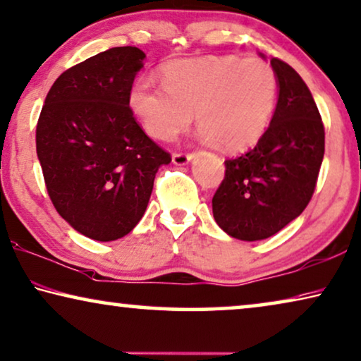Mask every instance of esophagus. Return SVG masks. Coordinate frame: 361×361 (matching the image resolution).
<instances>
[{"instance_id": "1", "label": "esophagus", "mask_w": 361, "mask_h": 361, "mask_svg": "<svg viewBox=\"0 0 361 361\" xmlns=\"http://www.w3.org/2000/svg\"><path fill=\"white\" fill-rule=\"evenodd\" d=\"M192 157H194V154H190V152H175L171 159H173L175 165H186Z\"/></svg>"}]
</instances>
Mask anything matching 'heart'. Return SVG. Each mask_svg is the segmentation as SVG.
<instances>
[{
	"mask_svg": "<svg viewBox=\"0 0 361 361\" xmlns=\"http://www.w3.org/2000/svg\"><path fill=\"white\" fill-rule=\"evenodd\" d=\"M164 85L140 78L130 90L131 112L152 138L169 141L192 122L223 149L252 146L265 133L278 96V77L267 61L238 56L176 59L162 71Z\"/></svg>",
	"mask_w": 361,
	"mask_h": 361,
	"instance_id": "1",
	"label": "heart"
}]
</instances>
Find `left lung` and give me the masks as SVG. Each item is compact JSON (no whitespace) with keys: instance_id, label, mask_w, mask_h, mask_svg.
I'll return each mask as SVG.
<instances>
[{"instance_id":"obj_1","label":"left lung","mask_w":361,"mask_h":361,"mask_svg":"<svg viewBox=\"0 0 361 361\" xmlns=\"http://www.w3.org/2000/svg\"><path fill=\"white\" fill-rule=\"evenodd\" d=\"M279 96L270 127L252 149L225 160V178L212 199L214 219L241 241L281 231L310 202L324 156V125L293 67L273 57Z\"/></svg>"}]
</instances>
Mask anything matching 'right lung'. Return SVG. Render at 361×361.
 I'll return each instance as SVG.
<instances>
[{
    "mask_svg": "<svg viewBox=\"0 0 361 361\" xmlns=\"http://www.w3.org/2000/svg\"><path fill=\"white\" fill-rule=\"evenodd\" d=\"M145 57L118 47L67 68L38 117L37 154L51 202L94 241H116L138 225L159 167L171 162L130 109Z\"/></svg>",
    "mask_w": 361,
    "mask_h": 361,
    "instance_id": "right-lung-1",
    "label": "right lung"
}]
</instances>
